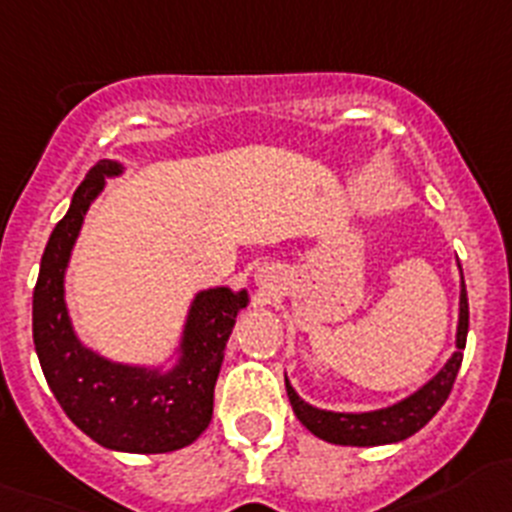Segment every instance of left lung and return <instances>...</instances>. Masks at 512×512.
Returning <instances> with one entry per match:
<instances>
[{"label":"left lung","mask_w":512,"mask_h":512,"mask_svg":"<svg viewBox=\"0 0 512 512\" xmlns=\"http://www.w3.org/2000/svg\"><path fill=\"white\" fill-rule=\"evenodd\" d=\"M467 330H470V304H467V289L459 294V327H457V353L449 358V363L439 370L421 391L409 396L406 401L388 406L370 414H332V411L314 409L309 403L294 393L287 381V396L292 401V409L297 419L312 431L314 437L325 439L332 444H345V447H378V444H391L409 439L411 434L429 424L444 401L449 398L454 386V378L462 365V350L467 345Z\"/></svg>","instance_id":"left-lung-1"}]
</instances>
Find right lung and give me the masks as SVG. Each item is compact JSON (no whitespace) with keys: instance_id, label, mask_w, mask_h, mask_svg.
I'll return each instance as SVG.
<instances>
[{"instance_id":"obj_1","label":"right lung","mask_w":512,"mask_h":512,"mask_svg":"<svg viewBox=\"0 0 512 512\" xmlns=\"http://www.w3.org/2000/svg\"><path fill=\"white\" fill-rule=\"evenodd\" d=\"M119 172L121 167L111 159L91 167L68 213L50 233L32 294V337L50 391L83 434L119 452H175L195 442L213 419L225 340L248 297L225 287L200 292L187 317L182 360L164 375L109 363L83 348L65 309V266L103 177Z\"/></svg>"}]
</instances>
